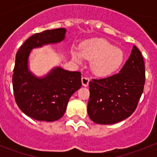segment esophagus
<instances>
[{
  "mask_svg": "<svg viewBox=\"0 0 157 157\" xmlns=\"http://www.w3.org/2000/svg\"><path fill=\"white\" fill-rule=\"evenodd\" d=\"M81 82H82V85L84 86H89V82H90V78L87 77V76H83L81 78Z\"/></svg>",
  "mask_w": 157,
  "mask_h": 157,
  "instance_id": "1",
  "label": "esophagus"
}]
</instances>
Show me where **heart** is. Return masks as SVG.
<instances>
[{"label": "heart", "instance_id": "heart-1", "mask_svg": "<svg viewBox=\"0 0 157 157\" xmlns=\"http://www.w3.org/2000/svg\"><path fill=\"white\" fill-rule=\"evenodd\" d=\"M73 58L80 61L81 57L93 60L91 67L98 75L106 76L114 72L121 66L124 61V53L121 49L103 39H98L86 43L81 50V54L73 53Z\"/></svg>", "mask_w": 157, "mask_h": 157}]
</instances>
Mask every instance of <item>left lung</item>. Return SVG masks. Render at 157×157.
<instances>
[{
    "label": "left lung",
    "instance_id": "obj_1",
    "mask_svg": "<svg viewBox=\"0 0 157 157\" xmlns=\"http://www.w3.org/2000/svg\"><path fill=\"white\" fill-rule=\"evenodd\" d=\"M145 84V66L140 50L134 45L119 73L90 81L89 117L97 124L121 121L135 111Z\"/></svg>",
    "mask_w": 157,
    "mask_h": 157
}]
</instances>
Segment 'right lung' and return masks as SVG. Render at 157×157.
I'll return each mask as SVG.
<instances>
[{
    "label": "right lung",
    "instance_id": "right-lung-1",
    "mask_svg": "<svg viewBox=\"0 0 157 157\" xmlns=\"http://www.w3.org/2000/svg\"><path fill=\"white\" fill-rule=\"evenodd\" d=\"M66 29L57 28L36 33L27 39L15 57L12 77L16 103L28 117L37 121H54L63 116L69 98L81 86L80 71L52 69L44 77H36L28 70V57L33 48L61 42Z\"/></svg>",
    "mask_w": 157,
    "mask_h": 157
}]
</instances>
